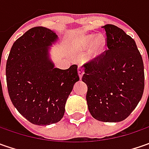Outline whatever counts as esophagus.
Wrapping results in <instances>:
<instances>
[{
    "label": "esophagus",
    "mask_w": 149,
    "mask_h": 149,
    "mask_svg": "<svg viewBox=\"0 0 149 149\" xmlns=\"http://www.w3.org/2000/svg\"><path fill=\"white\" fill-rule=\"evenodd\" d=\"M78 74H79V78L81 79L84 74V67L83 66L79 65V67H78Z\"/></svg>",
    "instance_id": "34e87169"
}]
</instances>
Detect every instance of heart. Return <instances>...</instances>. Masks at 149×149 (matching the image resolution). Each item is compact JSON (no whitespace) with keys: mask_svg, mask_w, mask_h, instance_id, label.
Instances as JSON below:
<instances>
[{"mask_svg":"<svg viewBox=\"0 0 149 149\" xmlns=\"http://www.w3.org/2000/svg\"><path fill=\"white\" fill-rule=\"evenodd\" d=\"M105 38L103 36H98L95 37V35H85L79 40V47L81 50H84L90 46L89 51V56L90 59H97L104 52L105 48Z\"/></svg>","mask_w":149,"mask_h":149,"instance_id":"obj_1","label":"heart"}]
</instances>
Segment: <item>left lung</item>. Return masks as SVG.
Returning <instances> with one entry per match:
<instances>
[{"label":"left lung","instance_id":"left-lung-1","mask_svg":"<svg viewBox=\"0 0 149 149\" xmlns=\"http://www.w3.org/2000/svg\"><path fill=\"white\" fill-rule=\"evenodd\" d=\"M105 50L84 64L82 80L87 84L88 109L95 119L120 122L139 103L144 89L143 62L134 40L118 26H102Z\"/></svg>","mask_w":149,"mask_h":149}]
</instances>
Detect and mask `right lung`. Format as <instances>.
I'll list each match as a JSON object with an SVG mask.
<instances>
[{"instance_id":"obj_1","label":"right lung","mask_w":149,"mask_h":149,"mask_svg":"<svg viewBox=\"0 0 149 149\" xmlns=\"http://www.w3.org/2000/svg\"><path fill=\"white\" fill-rule=\"evenodd\" d=\"M57 39L49 29L33 27L15 41L6 61L9 96L18 112L33 124L59 122L74 84L79 80L76 65L60 70L49 59V46Z\"/></svg>"}]
</instances>
